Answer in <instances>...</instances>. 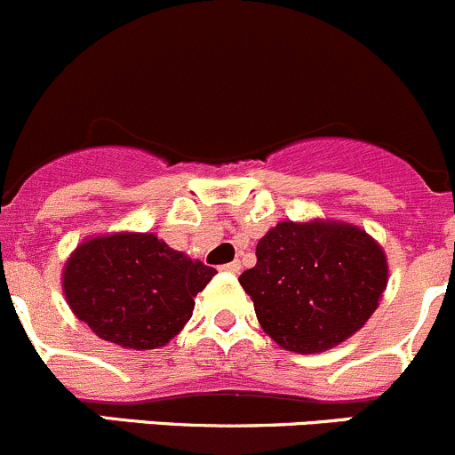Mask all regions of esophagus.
I'll return each mask as SVG.
<instances>
[{
    "mask_svg": "<svg viewBox=\"0 0 455 455\" xmlns=\"http://www.w3.org/2000/svg\"><path fill=\"white\" fill-rule=\"evenodd\" d=\"M223 272H228V274H238L241 272V260H232V263H228V265H223Z\"/></svg>",
    "mask_w": 455,
    "mask_h": 455,
    "instance_id": "1",
    "label": "esophagus"
}]
</instances>
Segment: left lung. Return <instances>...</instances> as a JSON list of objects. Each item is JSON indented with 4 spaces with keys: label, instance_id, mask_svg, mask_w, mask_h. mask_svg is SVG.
I'll use <instances>...</instances> for the list:
<instances>
[{
    "label": "left lung",
    "instance_id": "obj_1",
    "mask_svg": "<svg viewBox=\"0 0 455 455\" xmlns=\"http://www.w3.org/2000/svg\"><path fill=\"white\" fill-rule=\"evenodd\" d=\"M389 281L385 250L363 228L331 219L281 221L238 276L265 334L287 352L321 354L356 334Z\"/></svg>",
    "mask_w": 455,
    "mask_h": 455
}]
</instances>
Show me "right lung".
Returning <instances> with one entry per match:
<instances>
[{
    "label": "right lung",
    "mask_w": 455,
    "mask_h": 455,
    "mask_svg": "<svg viewBox=\"0 0 455 455\" xmlns=\"http://www.w3.org/2000/svg\"><path fill=\"white\" fill-rule=\"evenodd\" d=\"M214 274L152 232H108L75 247L61 287L75 316L99 339L146 352L186 327L195 296Z\"/></svg>",
    "instance_id": "right-lung-1"
}]
</instances>
